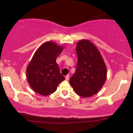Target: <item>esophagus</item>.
Here are the masks:
<instances>
[{"mask_svg": "<svg viewBox=\"0 0 133 133\" xmlns=\"http://www.w3.org/2000/svg\"><path fill=\"white\" fill-rule=\"evenodd\" d=\"M65 80H66V81H68L69 79V75H67V76H65Z\"/></svg>", "mask_w": 133, "mask_h": 133, "instance_id": "34e87169", "label": "esophagus"}]
</instances>
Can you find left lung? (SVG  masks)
<instances>
[{"label":"left lung","instance_id":"left-lung-1","mask_svg":"<svg viewBox=\"0 0 133 133\" xmlns=\"http://www.w3.org/2000/svg\"><path fill=\"white\" fill-rule=\"evenodd\" d=\"M77 64L69 82L77 94L83 97L97 94L107 77V68L97 47L89 40L83 39L76 44Z\"/></svg>","mask_w":133,"mask_h":133}]
</instances>
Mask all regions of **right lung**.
Listing matches in <instances>:
<instances>
[{
    "instance_id": "1",
    "label": "right lung",
    "mask_w": 133,
    "mask_h": 133,
    "mask_svg": "<svg viewBox=\"0 0 133 133\" xmlns=\"http://www.w3.org/2000/svg\"><path fill=\"white\" fill-rule=\"evenodd\" d=\"M63 47L47 41L34 53L26 69L27 81L34 91L42 96L50 95L64 80L56 61Z\"/></svg>"
}]
</instances>
